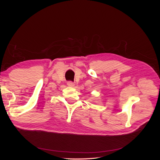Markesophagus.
Returning a JSON list of instances; mask_svg holds the SVG:
<instances>
[{
  "label": "esophagus",
  "mask_w": 160,
  "mask_h": 160,
  "mask_svg": "<svg viewBox=\"0 0 160 160\" xmlns=\"http://www.w3.org/2000/svg\"><path fill=\"white\" fill-rule=\"evenodd\" d=\"M67 85H68L69 87H74L75 86V83L73 82L72 81H68L67 82Z\"/></svg>",
  "instance_id": "34e87169"
}]
</instances>
